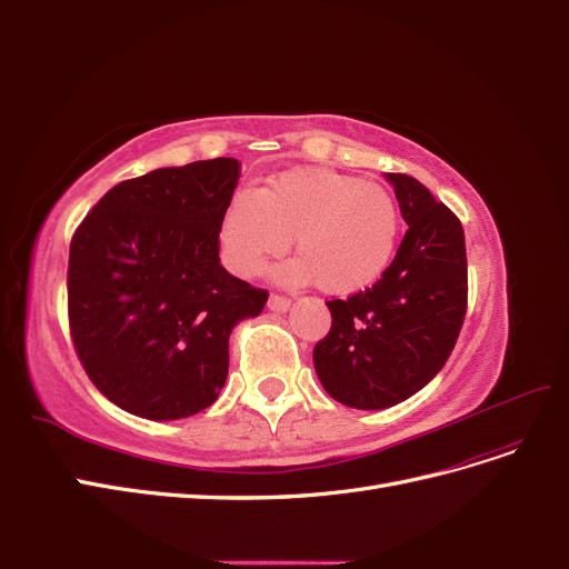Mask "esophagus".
I'll return each mask as SVG.
<instances>
[{
    "instance_id": "1",
    "label": "esophagus",
    "mask_w": 569,
    "mask_h": 569,
    "mask_svg": "<svg viewBox=\"0 0 569 569\" xmlns=\"http://www.w3.org/2000/svg\"><path fill=\"white\" fill-rule=\"evenodd\" d=\"M289 306H291V301H289L287 297L270 295V299H268V308H270V311H274V313H284V311H289Z\"/></svg>"
}]
</instances>
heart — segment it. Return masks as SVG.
<instances>
[{
    "label": "heart",
    "mask_w": 569,
    "mask_h": 569,
    "mask_svg": "<svg viewBox=\"0 0 569 569\" xmlns=\"http://www.w3.org/2000/svg\"><path fill=\"white\" fill-rule=\"evenodd\" d=\"M401 211L387 187L332 168H295L232 197L220 220L226 263L261 274L295 237L297 258L278 272L287 284L316 282L349 297L372 287L399 247Z\"/></svg>",
    "instance_id": "1"
}]
</instances>
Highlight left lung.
I'll use <instances>...</instances> for the list:
<instances>
[{
    "label": "left lung",
    "mask_w": 569,
    "mask_h": 569,
    "mask_svg": "<svg viewBox=\"0 0 569 569\" xmlns=\"http://www.w3.org/2000/svg\"><path fill=\"white\" fill-rule=\"evenodd\" d=\"M408 226L391 266L370 289L327 301L332 327L313 349L335 401L380 410L420 391L449 360L468 308L460 220L416 178L387 173Z\"/></svg>",
    "instance_id": "8db88e82"
}]
</instances>
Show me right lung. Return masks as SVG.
I'll return each instance as SVG.
<instances>
[{"label":"right lung","instance_id":"obj_1","mask_svg":"<svg viewBox=\"0 0 569 569\" xmlns=\"http://www.w3.org/2000/svg\"><path fill=\"white\" fill-rule=\"evenodd\" d=\"M239 168L211 159L120 182L71 239L76 353L94 387L137 418L180 420L209 408L228 380L234 325L268 301L218 256Z\"/></svg>","mask_w":569,"mask_h":569}]
</instances>
